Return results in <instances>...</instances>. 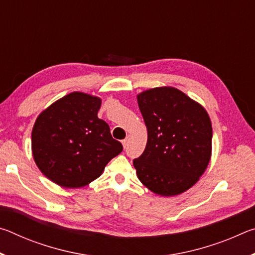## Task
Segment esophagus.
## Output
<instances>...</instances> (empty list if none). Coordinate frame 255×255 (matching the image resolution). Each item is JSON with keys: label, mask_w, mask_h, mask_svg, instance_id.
<instances>
[{"label": "esophagus", "mask_w": 255, "mask_h": 255, "mask_svg": "<svg viewBox=\"0 0 255 255\" xmlns=\"http://www.w3.org/2000/svg\"><path fill=\"white\" fill-rule=\"evenodd\" d=\"M128 141H129V138H128V137H127V138H125V139L122 141V143H123V146H124V148H126V147H127Z\"/></svg>", "instance_id": "obj_1"}]
</instances>
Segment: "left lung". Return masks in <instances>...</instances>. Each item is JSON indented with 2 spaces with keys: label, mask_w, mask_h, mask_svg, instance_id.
Listing matches in <instances>:
<instances>
[{
  "label": "left lung",
  "mask_w": 255,
  "mask_h": 255,
  "mask_svg": "<svg viewBox=\"0 0 255 255\" xmlns=\"http://www.w3.org/2000/svg\"><path fill=\"white\" fill-rule=\"evenodd\" d=\"M137 100L148 135L143 154L132 161L138 179L156 195H180L208 166L209 116L199 103L170 86L141 92Z\"/></svg>",
  "instance_id": "left-lung-1"
}]
</instances>
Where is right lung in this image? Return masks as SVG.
Listing matches in <instances>:
<instances>
[{
	"mask_svg": "<svg viewBox=\"0 0 255 255\" xmlns=\"http://www.w3.org/2000/svg\"><path fill=\"white\" fill-rule=\"evenodd\" d=\"M101 99L67 94L38 116L31 133L34 162L42 174L64 188H81L102 174L123 145L98 118Z\"/></svg>",
	"mask_w": 255,
	"mask_h": 255,
	"instance_id": "obj_1",
	"label": "right lung"
}]
</instances>
